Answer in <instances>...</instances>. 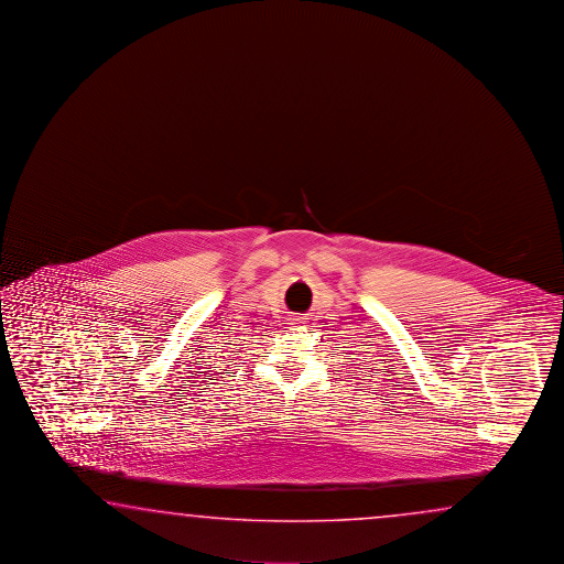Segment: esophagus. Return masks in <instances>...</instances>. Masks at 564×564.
I'll return each mask as SVG.
<instances>
[{
  "instance_id": "esophagus-1",
  "label": "esophagus",
  "mask_w": 564,
  "mask_h": 564,
  "mask_svg": "<svg viewBox=\"0 0 564 564\" xmlns=\"http://www.w3.org/2000/svg\"><path fill=\"white\" fill-rule=\"evenodd\" d=\"M306 316H290V324H304Z\"/></svg>"
}]
</instances>
